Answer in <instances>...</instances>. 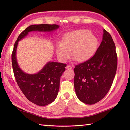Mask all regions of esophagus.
Segmentation results:
<instances>
[{
  "label": "esophagus",
  "mask_w": 130,
  "mask_h": 130,
  "mask_svg": "<svg viewBox=\"0 0 130 130\" xmlns=\"http://www.w3.org/2000/svg\"><path fill=\"white\" fill-rule=\"evenodd\" d=\"M66 69H72V67L70 65H67L66 66Z\"/></svg>",
  "instance_id": "34e87169"
}]
</instances>
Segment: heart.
Returning a JSON list of instances; mask_svg holds the SVG:
<instances>
[{"instance_id": "1", "label": "heart", "mask_w": 130, "mask_h": 130, "mask_svg": "<svg viewBox=\"0 0 130 130\" xmlns=\"http://www.w3.org/2000/svg\"><path fill=\"white\" fill-rule=\"evenodd\" d=\"M97 37L88 30L73 31L63 37L62 43L56 44V54L62 61L68 59L71 55L78 62L88 60L95 53L98 46Z\"/></svg>"}]
</instances>
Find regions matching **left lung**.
<instances>
[{
	"instance_id": "left-lung-1",
	"label": "left lung",
	"mask_w": 130,
	"mask_h": 130,
	"mask_svg": "<svg viewBox=\"0 0 130 130\" xmlns=\"http://www.w3.org/2000/svg\"><path fill=\"white\" fill-rule=\"evenodd\" d=\"M117 67L116 46L105 29L100 45L89 60L75 66L74 88L81 101L92 105L105 96L111 88Z\"/></svg>"
}]
</instances>
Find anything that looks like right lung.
Instances as JSON below:
<instances>
[{
    "instance_id": "1",
    "label": "right lung",
    "mask_w": 130,
    "mask_h": 130,
    "mask_svg": "<svg viewBox=\"0 0 130 130\" xmlns=\"http://www.w3.org/2000/svg\"><path fill=\"white\" fill-rule=\"evenodd\" d=\"M60 26L56 24L31 25L19 35L12 54V63L17 83L29 100L38 106L48 105L55 100L60 88V81L65 71L66 64L48 62L40 71L35 74L23 72L19 67L16 57L18 42L25 37L29 32L38 31L53 32Z\"/></svg>"
}]
</instances>
